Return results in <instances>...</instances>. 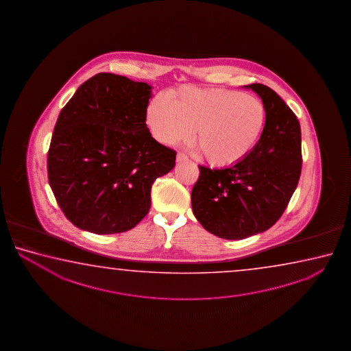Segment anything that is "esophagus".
<instances>
[{
	"mask_svg": "<svg viewBox=\"0 0 351 351\" xmlns=\"http://www.w3.org/2000/svg\"><path fill=\"white\" fill-rule=\"evenodd\" d=\"M185 160H188V157L184 154H178L177 155V162H185Z\"/></svg>",
	"mask_w": 351,
	"mask_h": 351,
	"instance_id": "esophagus-1",
	"label": "esophagus"
}]
</instances>
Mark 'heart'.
Instances as JSON below:
<instances>
[{"label":"heart","instance_id":"1","mask_svg":"<svg viewBox=\"0 0 351 351\" xmlns=\"http://www.w3.org/2000/svg\"><path fill=\"white\" fill-rule=\"evenodd\" d=\"M146 119L157 141H184L194 131L202 158L231 167L250 155L262 137L267 109L258 97L222 88L183 87L151 101Z\"/></svg>","mask_w":351,"mask_h":351}]
</instances>
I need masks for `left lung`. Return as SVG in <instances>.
Segmentation results:
<instances>
[{"label":"left lung","mask_w":351,"mask_h":351,"mask_svg":"<svg viewBox=\"0 0 351 351\" xmlns=\"http://www.w3.org/2000/svg\"><path fill=\"white\" fill-rule=\"evenodd\" d=\"M254 90L267 109V124L256 149L237 165L199 166L191 208L206 231L243 239L267 231L285 211L301 176V128L280 95L261 84Z\"/></svg>","instance_id":"8db88e82"}]
</instances>
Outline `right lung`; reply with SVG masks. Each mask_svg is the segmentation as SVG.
<instances>
[{"instance_id": "obj_1", "label": "right lung", "mask_w": 351, "mask_h": 351, "mask_svg": "<svg viewBox=\"0 0 351 351\" xmlns=\"http://www.w3.org/2000/svg\"><path fill=\"white\" fill-rule=\"evenodd\" d=\"M152 86L101 72L60 112L48 152L49 184L66 217L95 234L129 231L149 213L151 188L176 151L146 125Z\"/></svg>"}]
</instances>
